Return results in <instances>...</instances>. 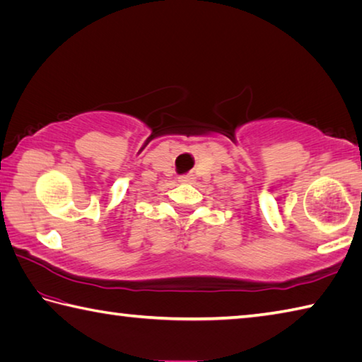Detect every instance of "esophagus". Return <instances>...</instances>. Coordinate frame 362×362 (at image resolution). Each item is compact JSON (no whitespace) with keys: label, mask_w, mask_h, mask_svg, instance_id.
I'll use <instances>...</instances> for the list:
<instances>
[{"label":"esophagus","mask_w":362,"mask_h":362,"mask_svg":"<svg viewBox=\"0 0 362 362\" xmlns=\"http://www.w3.org/2000/svg\"><path fill=\"white\" fill-rule=\"evenodd\" d=\"M181 184H189V182H192L194 181V175H182V176H180V180H178Z\"/></svg>","instance_id":"1"}]
</instances>
